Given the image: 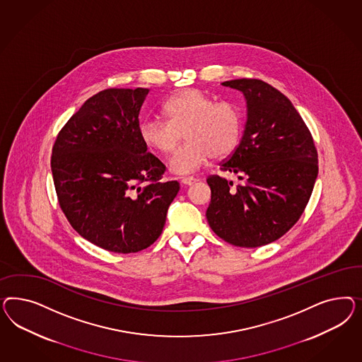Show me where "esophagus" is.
Here are the masks:
<instances>
[{"label":"esophagus","mask_w":362,"mask_h":362,"mask_svg":"<svg viewBox=\"0 0 362 362\" xmlns=\"http://www.w3.org/2000/svg\"><path fill=\"white\" fill-rule=\"evenodd\" d=\"M195 182H197V177H194V176H185V177H182V183L186 185V186H191V185H194Z\"/></svg>","instance_id":"obj_1"}]
</instances>
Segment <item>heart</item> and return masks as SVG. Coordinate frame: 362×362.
<instances>
[{
  "label": "heart",
  "mask_w": 362,
  "mask_h": 362,
  "mask_svg": "<svg viewBox=\"0 0 362 362\" xmlns=\"http://www.w3.org/2000/svg\"><path fill=\"white\" fill-rule=\"evenodd\" d=\"M165 121L146 119L139 132L146 147L155 153H174L182 141L187 143L170 159V170L191 174L209 158L230 155L240 141V110L228 100L215 102L209 94L187 88L167 99L162 107Z\"/></svg>",
  "instance_id": "heart-1"
}]
</instances>
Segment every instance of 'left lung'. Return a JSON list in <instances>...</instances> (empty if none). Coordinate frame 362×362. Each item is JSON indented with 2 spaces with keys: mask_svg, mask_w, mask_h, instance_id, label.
Here are the masks:
<instances>
[{
  "mask_svg": "<svg viewBox=\"0 0 362 362\" xmlns=\"http://www.w3.org/2000/svg\"><path fill=\"white\" fill-rule=\"evenodd\" d=\"M221 85L239 90L247 102L240 143L220 163L240 183L209 176L206 216L220 239L256 248L280 239L303 215L317 177V150L305 122L277 88L247 78Z\"/></svg>",
  "mask_w": 362,
  "mask_h": 362,
  "instance_id": "8db88e82",
  "label": "left lung"
}]
</instances>
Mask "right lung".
I'll return each instance as SVG.
<instances>
[{"mask_svg": "<svg viewBox=\"0 0 362 362\" xmlns=\"http://www.w3.org/2000/svg\"><path fill=\"white\" fill-rule=\"evenodd\" d=\"M148 88H106L58 132L52 173L62 212L86 240L115 253L156 240L179 191L162 182L165 165L147 153L139 112Z\"/></svg>", "mask_w": 362, "mask_h": 362, "instance_id": "add662e5", "label": "right lung"}]
</instances>
